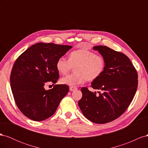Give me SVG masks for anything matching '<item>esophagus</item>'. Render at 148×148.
Masks as SVG:
<instances>
[{"label":"esophagus","instance_id":"obj_1","mask_svg":"<svg viewBox=\"0 0 148 148\" xmlns=\"http://www.w3.org/2000/svg\"><path fill=\"white\" fill-rule=\"evenodd\" d=\"M77 88H76V87H74V86L70 87V91H75V90H77Z\"/></svg>","mask_w":148,"mask_h":148}]
</instances>
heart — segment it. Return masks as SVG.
I'll return each mask as SVG.
<instances>
[{"mask_svg":"<svg viewBox=\"0 0 148 148\" xmlns=\"http://www.w3.org/2000/svg\"><path fill=\"white\" fill-rule=\"evenodd\" d=\"M76 73L62 78L60 83L69 86H77L86 80L93 81L103 73L106 67L104 58L86 49L71 52L69 59L62 56L56 62V69L60 74L65 75L75 66Z\"/></svg>","mask_w":148,"mask_h":148,"instance_id":"1","label":"heart"}]
</instances>
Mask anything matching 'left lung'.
Returning <instances> with one entry per match:
<instances>
[{
	"mask_svg": "<svg viewBox=\"0 0 148 148\" xmlns=\"http://www.w3.org/2000/svg\"><path fill=\"white\" fill-rule=\"evenodd\" d=\"M104 58L106 67L100 77L93 80L91 87L99 95L81 89L82 97L78 106L86 119L95 123L112 122L122 115L132 102L138 87V74L129 58L105 46H97Z\"/></svg>",
	"mask_w": 148,
	"mask_h": 148,
	"instance_id": "8db88e82",
	"label": "left lung"
}]
</instances>
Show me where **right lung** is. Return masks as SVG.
<instances>
[{"label": "right lung", "instance_id": "1", "mask_svg": "<svg viewBox=\"0 0 148 148\" xmlns=\"http://www.w3.org/2000/svg\"><path fill=\"white\" fill-rule=\"evenodd\" d=\"M71 47L38 42L26 49L15 61L10 86L16 104L26 117L34 121L51 117L69 92V88L65 84H56L49 90L44 86L57 83L59 74L56 62Z\"/></svg>", "mask_w": 148, "mask_h": 148}]
</instances>
